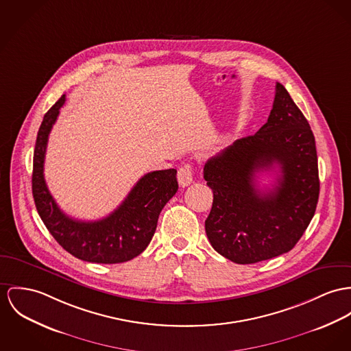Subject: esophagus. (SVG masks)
<instances>
[{"label":"esophagus","mask_w":351,"mask_h":351,"mask_svg":"<svg viewBox=\"0 0 351 351\" xmlns=\"http://www.w3.org/2000/svg\"><path fill=\"white\" fill-rule=\"evenodd\" d=\"M178 182L182 187H187L192 182H193V172L192 168L189 167V164L183 165L179 168L178 171Z\"/></svg>","instance_id":"34e87169"}]
</instances>
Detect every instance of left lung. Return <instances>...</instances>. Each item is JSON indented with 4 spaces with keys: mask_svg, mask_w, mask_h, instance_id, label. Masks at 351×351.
Returning <instances> with one entry per match:
<instances>
[{
    "mask_svg": "<svg viewBox=\"0 0 351 351\" xmlns=\"http://www.w3.org/2000/svg\"><path fill=\"white\" fill-rule=\"evenodd\" d=\"M275 165L276 186L259 190L256 173ZM203 173L214 192L206 234L220 255L251 265L297 244L318 203V158L310 124L280 82L267 123L211 158Z\"/></svg>",
    "mask_w": 351,
    "mask_h": 351,
    "instance_id": "8db88e82",
    "label": "left lung"
}]
</instances>
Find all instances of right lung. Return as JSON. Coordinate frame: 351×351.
Returning a JSON list of instances; mask_svg holds the SVG:
<instances>
[{
	"label": "right lung",
	"instance_id": "obj_1",
	"mask_svg": "<svg viewBox=\"0 0 351 351\" xmlns=\"http://www.w3.org/2000/svg\"><path fill=\"white\" fill-rule=\"evenodd\" d=\"M64 103L65 95L45 113L37 134L32 175L37 213L57 243L81 261L104 265L131 261L147 248L156 231L164 206L179 189L176 169L169 168L144 175L124 202L107 217L81 221L65 215L54 202L44 179L48 137Z\"/></svg>",
	"mask_w": 351,
	"mask_h": 351
}]
</instances>
